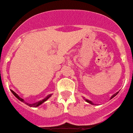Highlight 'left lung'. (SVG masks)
<instances>
[{
  "label": "left lung",
  "mask_w": 133,
  "mask_h": 133,
  "mask_svg": "<svg viewBox=\"0 0 133 133\" xmlns=\"http://www.w3.org/2000/svg\"><path fill=\"white\" fill-rule=\"evenodd\" d=\"M117 93H118V92H117ZM117 93H116V94H115V95H112V97H111V98H110V99H111V98H113V97H115V96H116V95H117ZM86 101H87V102H88V103H90V104H93V103H92V102L90 101H89V100H86Z\"/></svg>",
  "instance_id": "8db88e82"
}]
</instances>
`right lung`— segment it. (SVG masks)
<instances>
[{
	"label": "right lung",
	"instance_id": "obj_1",
	"mask_svg": "<svg viewBox=\"0 0 133 133\" xmlns=\"http://www.w3.org/2000/svg\"><path fill=\"white\" fill-rule=\"evenodd\" d=\"M11 92H12V94H13V95H15V97H16V98H18V100H20L21 101H22V102H23V103H24L26 104H27L28 106H29V107H38V106H39V105H41V104H42V103H43L44 101H46V100H47L48 98H49V97H50V96H51V95H49V96H47V97H46V98H44V99L42 100V101H38V102H36V103H34V104H29V103H26V102H24V100H23L22 98H21V97H20L19 96H18V95H17V94L15 93V92H14L13 90H11Z\"/></svg>",
	"mask_w": 133,
	"mask_h": 133
}]
</instances>
